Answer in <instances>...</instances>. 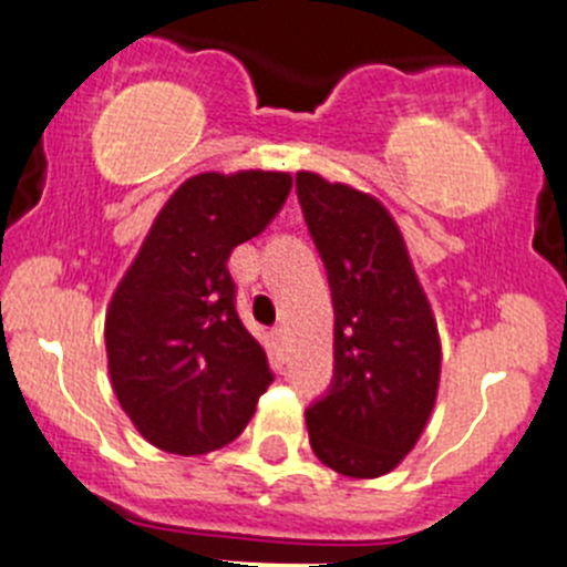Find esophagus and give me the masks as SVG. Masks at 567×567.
Masks as SVG:
<instances>
[{
	"label": "esophagus",
	"instance_id": "obj_1",
	"mask_svg": "<svg viewBox=\"0 0 567 567\" xmlns=\"http://www.w3.org/2000/svg\"><path fill=\"white\" fill-rule=\"evenodd\" d=\"M271 337L279 342V346H282V342L288 340V329H285V326H277V329L271 331Z\"/></svg>",
	"mask_w": 567,
	"mask_h": 567
}]
</instances>
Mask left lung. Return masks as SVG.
Wrapping results in <instances>:
<instances>
[{
    "mask_svg": "<svg viewBox=\"0 0 567 567\" xmlns=\"http://www.w3.org/2000/svg\"><path fill=\"white\" fill-rule=\"evenodd\" d=\"M305 221L329 274L334 379L307 409L312 453L346 477H381L431 420L442 340L390 210L359 188L296 173Z\"/></svg>",
    "mask_w": 567,
    "mask_h": 567,
    "instance_id": "1",
    "label": "left lung"
}]
</instances>
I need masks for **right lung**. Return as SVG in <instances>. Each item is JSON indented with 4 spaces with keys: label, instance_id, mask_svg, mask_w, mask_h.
<instances>
[{
    "label": "right lung",
    "instance_id": "1",
    "mask_svg": "<svg viewBox=\"0 0 567 567\" xmlns=\"http://www.w3.org/2000/svg\"><path fill=\"white\" fill-rule=\"evenodd\" d=\"M293 177L199 173L164 203L106 310L114 394L164 453L205 455L241 436L274 381L236 312L230 251L260 236Z\"/></svg>",
    "mask_w": 567,
    "mask_h": 567
}]
</instances>
